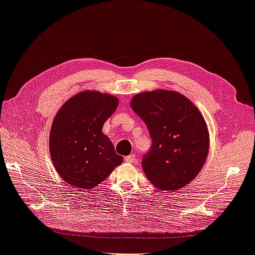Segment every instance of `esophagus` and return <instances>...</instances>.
Wrapping results in <instances>:
<instances>
[{
	"label": "esophagus",
	"mask_w": 255,
	"mask_h": 255,
	"mask_svg": "<svg viewBox=\"0 0 255 255\" xmlns=\"http://www.w3.org/2000/svg\"><path fill=\"white\" fill-rule=\"evenodd\" d=\"M125 160H126V162H128V163H136L137 162V157L134 155V154H130V155H128V156H126L125 157Z\"/></svg>",
	"instance_id": "34e87169"
}]
</instances>
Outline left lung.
I'll use <instances>...</instances> for the list:
<instances>
[{"instance_id":"1","label":"left lung","mask_w":255,"mask_h":255,"mask_svg":"<svg viewBox=\"0 0 255 255\" xmlns=\"http://www.w3.org/2000/svg\"><path fill=\"white\" fill-rule=\"evenodd\" d=\"M130 107L152 140L141 162L149 181L174 191L193 180L209 149L207 126L193 103L178 92L155 90L135 95Z\"/></svg>"}]
</instances>
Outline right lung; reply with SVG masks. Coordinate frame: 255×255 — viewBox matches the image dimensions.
Returning a JSON list of instances; mask_svg holds the SVG:
<instances>
[{
  "instance_id": "obj_1",
  "label": "right lung",
  "mask_w": 255,
  "mask_h": 255,
  "mask_svg": "<svg viewBox=\"0 0 255 255\" xmlns=\"http://www.w3.org/2000/svg\"><path fill=\"white\" fill-rule=\"evenodd\" d=\"M118 106V99L98 91L73 96L60 108L50 129L54 168L68 185L92 189L113 173L123 157L102 128Z\"/></svg>"
}]
</instances>
